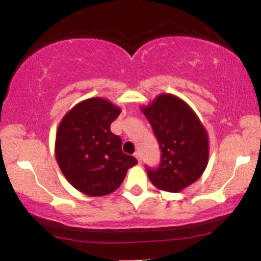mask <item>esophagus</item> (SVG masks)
I'll return each instance as SVG.
<instances>
[{"label": "esophagus", "mask_w": 261, "mask_h": 261, "mask_svg": "<svg viewBox=\"0 0 261 261\" xmlns=\"http://www.w3.org/2000/svg\"><path fill=\"white\" fill-rule=\"evenodd\" d=\"M135 157L137 158V161H139V163H141V162H142V158H141V153H140L139 151L135 152Z\"/></svg>", "instance_id": "esophagus-1"}]
</instances>
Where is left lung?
<instances>
[{
	"label": "left lung",
	"mask_w": 261,
	"mask_h": 261,
	"mask_svg": "<svg viewBox=\"0 0 261 261\" xmlns=\"http://www.w3.org/2000/svg\"><path fill=\"white\" fill-rule=\"evenodd\" d=\"M162 151L158 169H147L155 188L178 193L195 182L208 163V135L187 101L170 93L141 107Z\"/></svg>",
	"instance_id": "left-lung-1"
}]
</instances>
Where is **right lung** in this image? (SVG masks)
<instances>
[{
	"label": "right lung",
	"mask_w": 261,
	"mask_h": 261,
	"mask_svg": "<svg viewBox=\"0 0 261 261\" xmlns=\"http://www.w3.org/2000/svg\"><path fill=\"white\" fill-rule=\"evenodd\" d=\"M121 109L101 97L77 103L60 121L55 158L67 181L88 196H104L120 187L136 158L125 154L110 131Z\"/></svg>",
	"instance_id": "obj_1"
}]
</instances>
